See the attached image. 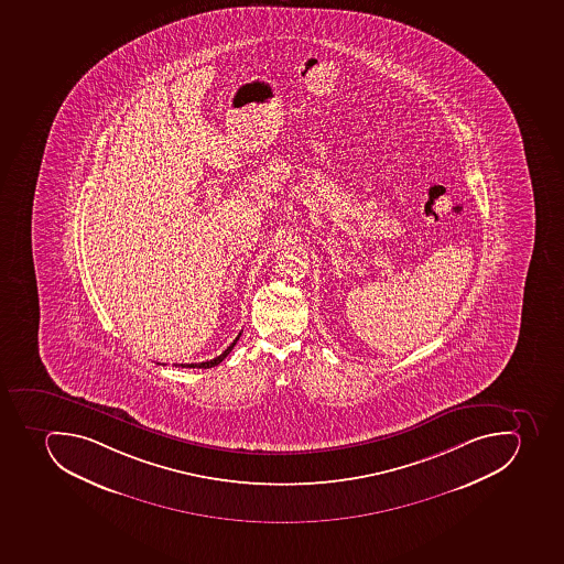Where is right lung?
Segmentation results:
<instances>
[{
	"instance_id": "add662e5",
	"label": "right lung",
	"mask_w": 564,
	"mask_h": 564,
	"mask_svg": "<svg viewBox=\"0 0 564 564\" xmlns=\"http://www.w3.org/2000/svg\"><path fill=\"white\" fill-rule=\"evenodd\" d=\"M239 337H241V332H239V336L234 339L232 345L228 346L227 350L223 351L221 356L216 357V359L205 360V362H193V365H178L182 366V368H213V366H218L219 362H221L225 357L232 351L234 346H236V343L239 341Z\"/></svg>"
}]
</instances>
